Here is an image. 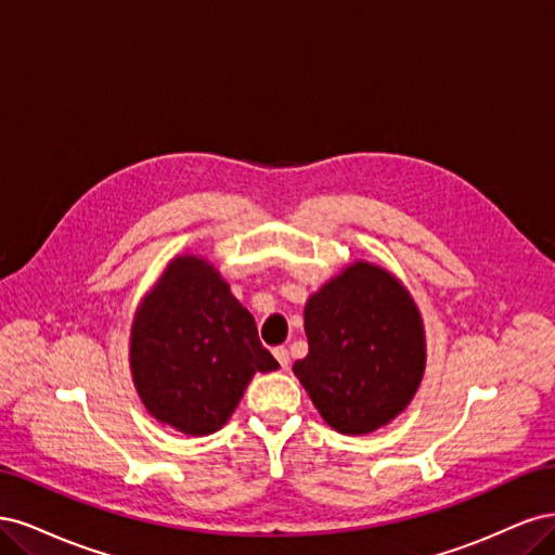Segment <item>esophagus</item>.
<instances>
[{
    "mask_svg": "<svg viewBox=\"0 0 555 555\" xmlns=\"http://www.w3.org/2000/svg\"><path fill=\"white\" fill-rule=\"evenodd\" d=\"M273 357L278 359V363H280L282 367L289 365V351L284 349V347H275V349H273Z\"/></svg>",
    "mask_w": 555,
    "mask_h": 555,
    "instance_id": "esophagus-1",
    "label": "esophagus"
}]
</instances>
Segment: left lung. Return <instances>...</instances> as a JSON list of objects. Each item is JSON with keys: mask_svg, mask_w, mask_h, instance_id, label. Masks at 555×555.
<instances>
[{"mask_svg": "<svg viewBox=\"0 0 555 555\" xmlns=\"http://www.w3.org/2000/svg\"><path fill=\"white\" fill-rule=\"evenodd\" d=\"M304 317L310 349L294 375L331 428L373 433L410 405L424 377L426 338L398 278L354 261L308 298Z\"/></svg>", "mask_w": 555, "mask_h": 555, "instance_id": "left-lung-1", "label": "left lung"}]
</instances>
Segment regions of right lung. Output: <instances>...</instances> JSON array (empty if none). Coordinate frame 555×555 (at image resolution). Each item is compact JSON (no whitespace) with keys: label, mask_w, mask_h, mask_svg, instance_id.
Wrapping results in <instances>:
<instances>
[{"label":"right lung","mask_w":555,"mask_h":555,"mask_svg":"<svg viewBox=\"0 0 555 555\" xmlns=\"http://www.w3.org/2000/svg\"><path fill=\"white\" fill-rule=\"evenodd\" d=\"M129 365L145 410L194 435L220 430L255 373L280 363L206 259L176 257L133 314Z\"/></svg>","instance_id":"right-lung-1"}]
</instances>
